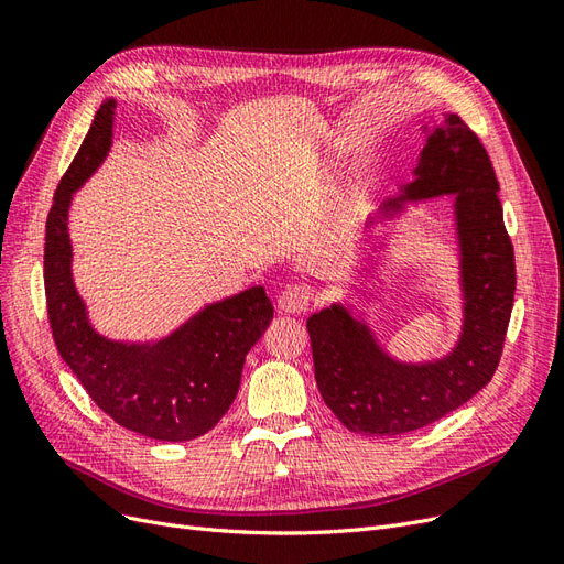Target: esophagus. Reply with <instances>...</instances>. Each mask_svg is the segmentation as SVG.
I'll use <instances>...</instances> for the list:
<instances>
[{"label":"esophagus","instance_id":"esophagus-1","mask_svg":"<svg viewBox=\"0 0 564 564\" xmlns=\"http://www.w3.org/2000/svg\"><path fill=\"white\" fill-rule=\"evenodd\" d=\"M308 303H311V289L294 284V286H286L284 292H280L278 311L282 315H299L308 311Z\"/></svg>","mask_w":564,"mask_h":564}]
</instances>
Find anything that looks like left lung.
<instances>
[{
    "label": "left lung",
    "mask_w": 564,
    "mask_h": 564,
    "mask_svg": "<svg viewBox=\"0 0 564 564\" xmlns=\"http://www.w3.org/2000/svg\"><path fill=\"white\" fill-rule=\"evenodd\" d=\"M412 178L388 197L379 220H398L409 204L452 199L458 261L460 332L442 357L406 362L390 355L365 308L334 301L308 317L315 381L322 400L352 433L402 435L468 402L497 371L516 296V256L503 226L499 181L480 139L458 115L431 117ZM392 232H369L357 245L360 284L373 280ZM357 284V286H360Z\"/></svg>",
    "instance_id": "1"
}]
</instances>
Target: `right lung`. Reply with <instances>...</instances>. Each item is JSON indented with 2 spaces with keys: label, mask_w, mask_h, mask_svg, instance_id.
<instances>
[{
  "label": "right lung",
  "mask_w": 564,
  "mask_h": 564,
  "mask_svg": "<svg viewBox=\"0 0 564 564\" xmlns=\"http://www.w3.org/2000/svg\"><path fill=\"white\" fill-rule=\"evenodd\" d=\"M115 108V98L98 108L46 218L44 289L51 332L89 398L122 429L162 442L195 440L230 409L245 357L272 319V303L263 286H251L204 305L155 340H119L94 327L73 278L67 216L73 195L108 158Z\"/></svg>",
  "instance_id": "add662e5"
}]
</instances>
